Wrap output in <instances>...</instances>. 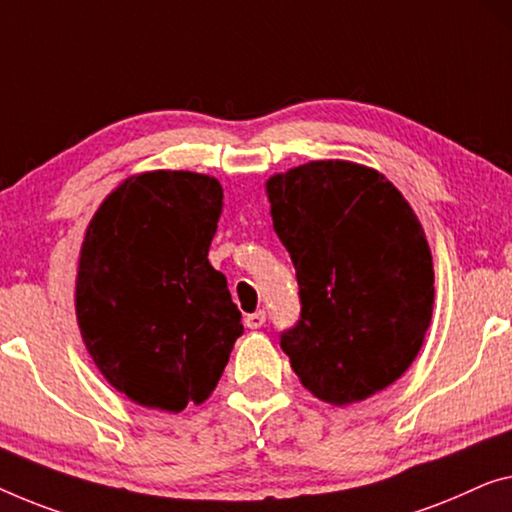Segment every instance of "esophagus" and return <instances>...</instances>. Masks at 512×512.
<instances>
[{
  "instance_id": "34e87169",
  "label": "esophagus",
  "mask_w": 512,
  "mask_h": 512,
  "mask_svg": "<svg viewBox=\"0 0 512 512\" xmlns=\"http://www.w3.org/2000/svg\"><path fill=\"white\" fill-rule=\"evenodd\" d=\"M264 322H266V312L264 310H257V312H253V315L246 317L248 329H262Z\"/></svg>"
}]
</instances>
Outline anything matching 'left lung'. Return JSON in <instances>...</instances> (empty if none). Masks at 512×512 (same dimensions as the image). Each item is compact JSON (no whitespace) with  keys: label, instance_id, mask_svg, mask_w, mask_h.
<instances>
[{"label":"left lung","instance_id":"8db88e82","mask_svg":"<svg viewBox=\"0 0 512 512\" xmlns=\"http://www.w3.org/2000/svg\"><path fill=\"white\" fill-rule=\"evenodd\" d=\"M266 195L299 280L301 317L280 333L292 370L335 407L384 391L432 319V253L414 209L384 174L349 160L273 174Z\"/></svg>","mask_w":512,"mask_h":512}]
</instances>
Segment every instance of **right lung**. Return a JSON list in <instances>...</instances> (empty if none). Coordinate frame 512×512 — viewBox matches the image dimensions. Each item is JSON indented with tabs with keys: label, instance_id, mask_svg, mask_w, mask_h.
Returning <instances> with one entry per match:
<instances>
[{
	"label": "right lung",
	"instance_id": "add662e5",
	"mask_svg": "<svg viewBox=\"0 0 512 512\" xmlns=\"http://www.w3.org/2000/svg\"><path fill=\"white\" fill-rule=\"evenodd\" d=\"M223 186L156 170L119 183L91 218L75 280V315L108 384L179 414L216 388L243 333L227 278L209 264Z\"/></svg>",
	"mask_w": 512,
	"mask_h": 512
}]
</instances>
